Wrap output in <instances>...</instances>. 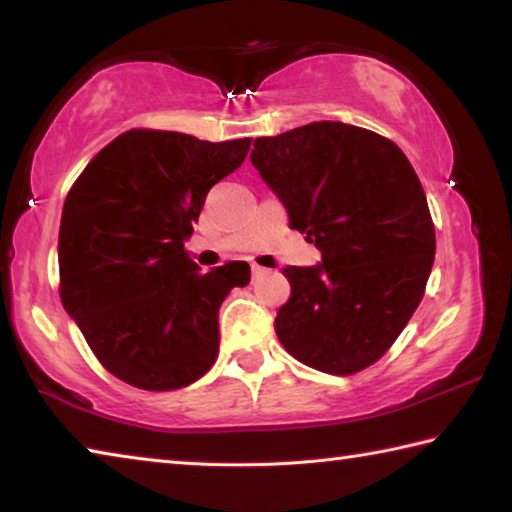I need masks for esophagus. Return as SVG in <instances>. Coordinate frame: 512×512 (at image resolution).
I'll list each match as a JSON object with an SVG mask.
<instances>
[{"mask_svg": "<svg viewBox=\"0 0 512 512\" xmlns=\"http://www.w3.org/2000/svg\"><path fill=\"white\" fill-rule=\"evenodd\" d=\"M250 271H253V275H255V277H259V275H264V273L268 271V268L259 266V264H253V266H250Z\"/></svg>", "mask_w": 512, "mask_h": 512, "instance_id": "34e87169", "label": "esophagus"}]
</instances>
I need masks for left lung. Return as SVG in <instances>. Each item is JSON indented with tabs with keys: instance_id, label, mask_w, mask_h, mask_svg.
Wrapping results in <instances>:
<instances>
[{
	"instance_id": "obj_1",
	"label": "left lung",
	"mask_w": 512,
	"mask_h": 512,
	"mask_svg": "<svg viewBox=\"0 0 512 512\" xmlns=\"http://www.w3.org/2000/svg\"><path fill=\"white\" fill-rule=\"evenodd\" d=\"M250 162L323 255L287 266L291 298L275 332L291 357L354 375L395 343L427 287L436 232L400 146L343 121L257 137Z\"/></svg>"
}]
</instances>
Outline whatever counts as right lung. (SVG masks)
<instances>
[{
  "mask_svg": "<svg viewBox=\"0 0 512 512\" xmlns=\"http://www.w3.org/2000/svg\"><path fill=\"white\" fill-rule=\"evenodd\" d=\"M250 137L205 142L133 128L69 189L58 235L60 300L117 379L176 391L212 368L219 307L246 262L203 273L185 250L210 189L241 167Z\"/></svg>",
  "mask_w": 512,
  "mask_h": 512,
  "instance_id": "add662e5",
  "label": "right lung"
}]
</instances>
